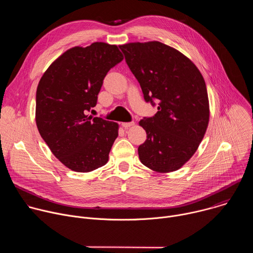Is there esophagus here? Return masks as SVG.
<instances>
[{"instance_id": "34e87169", "label": "esophagus", "mask_w": 253, "mask_h": 253, "mask_svg": "<svg viewBox=\"0 0 253 253\" xmlns=\"http://www.w3.org/2000/svg\"><path fill=\"white\" fill-rule=\"evenodd\" d=\"M133 125H134V122H124V123H122V127H124L125 129H127V128L133 126Z\"/></svg>"}]
</instances>
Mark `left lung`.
<instances>
[{"label":"left lung","mask_w":253,"mask_h":253,"mask_svg":"<svg viewBox=\"0 0 253 253\" xmlns=\"http://www.w3.org/2000/svg\"><path fill=\"white\" fill-rule=\"evenodd\" d=\"M144 99L158 100L157 113L140 120L147 139L138 148L141 163L168 173L181 168L196 152L209 122L204 78L195 64L158 41L120 45Z\"/></svg>","instance_id":"1"}]
</instances>
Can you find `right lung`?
<instances>
[{"label": "right lung", "instance_id": "right-lung-1", "mask_svg": "<svg viewBox=\"0 0 253 253\" xmlns=\"http://www.w3.org/2000/svg\"><path fill=\"white\" fill-rule=\"evenodd\" d=\"M123 60L116 45L76 46L45 71L36 93V124L51 152L69 169L90 172L104 166L119 125L87 115L97 104L103 80Z\"/></svg>", "mask_w": 253, "mask_h": 253}]
</instances>
